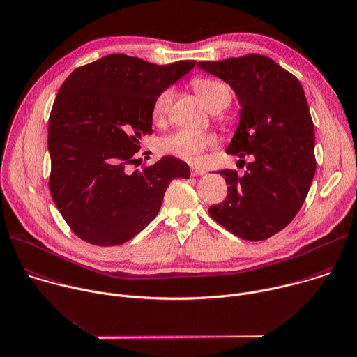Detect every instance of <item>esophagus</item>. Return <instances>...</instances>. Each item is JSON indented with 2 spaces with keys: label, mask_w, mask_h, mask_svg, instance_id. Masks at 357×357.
<instances>
[{
  "label": "esophagus",
  "mask_w": 357,
  "mask_h": 357,
  "mask_svg": "<svg viewBox=\"0 0 357 357\" xmlns=\"http://www.w3.org/2000/svg\"><path fill=\"white\" fill-rule=\"evenodd\" d=\"M190 172H192V175H193V176H199V175L206 174V171H204L203 168H192V169H190Z\"/></svg>",
  "instance_id": "34e87169"
}]
</instances>
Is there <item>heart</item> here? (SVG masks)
Instances as JSON below:
<instances>
[{"label": "heart", "mask_w": 357, "mask_h": 357, "mask_svg": "<svg viewBox=\"0 0 357 357\" xmlns=\"http://www.w3.org/2000/svg\"><path fill=\"white\" fill-rule=\"evenodd\" d=\"M193 86L200 99L211 110L215 107H225L231 100L229 88L214 78H196ZM172 100V92L169 89L161 92L153 105L154 121L160 122L168 113ZM217 137L210 133H200L192 129H178L171 135L162 137L158 143V149L162 154L174 155L188 162H199L203 154L215 147Z\"/></svg>", "instance_id": "heart-1"}]
</instances>
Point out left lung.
Returning a JSON list of instances; mask_svg holds the SVG:
<instances>
[{
    "label": "left lung",
    "mask_w": 357,
    "mask_h": 357,
    "mask_svg": "<svg viewBox=\"0 0 357 357\" xmlns=\"http://www.w3.org/2000/svg\"><path fill=\"white\" fill-rule=\"evenodd\" d=\"M197 67L227 82L241 106L227 153L254 158L244 176L232 169L218 172L228 195L208 213L243 240H266L296 217L315 174L314 123L304 89L261 54L199 61Z\"/></svg>",
    "instance_id": "left-lung-1"
}]
</instances>
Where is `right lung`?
I'll use <instances>...</instances> for the list:
<instances>
[{
	"label": "right lung",
	"mask_w": 357,
	"mask_h": 357,
	"mask_svg": "<svg viewBox=\"0 0 357 357\" xmlns=\"http://www.w3.org/2000/svg\"><path fill=\"white\" fill-rule=\"evenodd\" d=\"M195 64L109 54L63 82L49 119V188L81 240L99 247L132 240L158 214L169 182L190 176L188 164L171 155L142 171L129 165L153 133L154 100Z\"/></svg>",
	"instance_id": "add662e5"
}]
</instances>
